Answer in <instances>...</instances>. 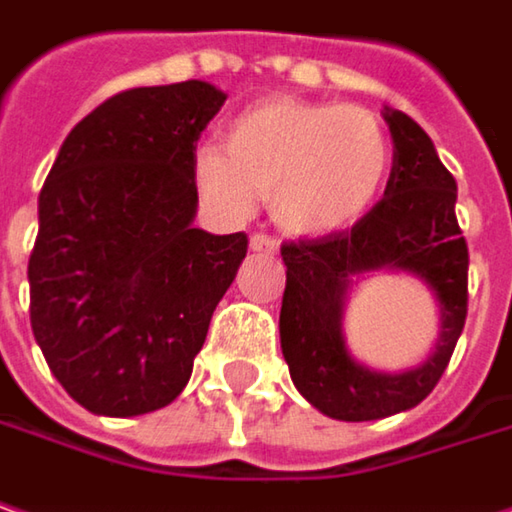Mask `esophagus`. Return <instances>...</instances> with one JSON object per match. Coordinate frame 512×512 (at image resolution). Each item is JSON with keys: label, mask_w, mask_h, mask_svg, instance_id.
Listing matches in <instances>:
<instances>
[{"label": "esophagus", "mask_w": 512, "mask_h": 512, "mask_svg": "<svg viewBox=\"0 0 512 512\" xmlns=\"http://www.w3.org/2000/svg\"><path fill=\"white\" fill-rule=\"evenodd\" d=\"M249 246L252 252H263V255H278V240L272 234H263V231H255L249 237Z\"/></svg>", "instance_id": "esophagus-1"}]
</instances>
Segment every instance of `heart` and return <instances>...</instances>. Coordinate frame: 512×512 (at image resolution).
<instances>
[{
    "label": "heart",
    "instance_id": "b5f03b06",
    "mask_svg": "<svg viewBox=\"0 0 512 512\" xmlns=\"http://www.w3.org/2000/svg\"><path fill=\"white\" fill-rule=\"evenodd\" d=\"M394 147L362 106L266 98L226 124L223 147L196 150V185L228 214L269 196L275 223L301 237L356 226L385 191Z\"/></svg>",
    "mask_w": 512,
    "mask_h": 512
}]
</instances>
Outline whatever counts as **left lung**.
I'll list each match as a JSON object with an SVG mask.
<instances>
[{
  "label": "left lung",
  "mask_w": 512,
  "mask_h": 512,
  "mask_svg": "<svg viewBox=\"0 0 512 512\" xmlns=\"http://www.w3.org/2000/svg\"><path fill=\"white\" fill-rule=\"evenodd\" d=\"M394 167L385 196L350 228L281 246L286 289L281 347L295 388L313 406L347 423L379 420L423 403L446 371L466 321L469 249L455 217V176L437 159L432 138L406 112H385ZM408 268L438 292L444 333L438 350L406 375H376L346 356L338 318L353 274Z\"/></svg>",
  "instance_id": "1"
}]
</instances>
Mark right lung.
Wrapping results in <instances>:
<instances>
[{
    "mask_svg": "<svg viewBox=\"0 0 512 512\" xmlns=\"http://www.w3.org/2000/svg\"><path fill=\"white\" fill-rule=\"evenodd\" d=\"M226 104L202 80L95 106L48 170L28 257L31 330L92 414L165 408L194 371L249 237L194 228L196 141Z\"/></svg>",
    "mask_w": 512,
    "mask_h": 512,
    "instance_id": "obj_1",
    "label": "right lung"
}]
</instances>
